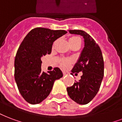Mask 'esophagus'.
I'll return each instance as SVG.
<instances>
[{"label": "esophagus", "instance_id": "obj_1", "mask_svg": "<svg viewBox=\"0 0 122 122\" xmlns=\"http://www.w3.org/2000/svg\"><path fill=\"white\" fill-rule=\"evenodd\" d=\"M63 76H66L67 75V73L66 72H65V71H63Z\"/></svg>", "mask_w": 122, "mask_h": 122}]
</instances>
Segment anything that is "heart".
I'll use <instances>...</instances> for the list:
<instances>
[{"mask_svg":"<svg viewBox=\"0 0 122 122\" xmlns=\"http://www.w3.org/2000/svg\"><path fill=\"white\" fill-rule=\"evenodd\" d=\"M68 42L70 45V46H80L81 44V39L80 37L77 36H71L68 40ZM73 63V61L71 59L69 58H61L59 60V64L60 66L63 68H68L69 67L70 65H71V63Z\"/></svg>","mask_w":122,"mask_h":122,"instance_id":"heart-1","label":"heart"}]
</instances>
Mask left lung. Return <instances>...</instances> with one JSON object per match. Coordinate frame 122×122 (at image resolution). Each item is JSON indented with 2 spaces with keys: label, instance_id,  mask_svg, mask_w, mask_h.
Segmentation results:
<instances>
[{
  "label": "left lung",
  "instance_id": "8db88e82",
  "mask_svg": "<svg viewBox=\"0 0 122 122\" xmlns=\"http://www.w3.org/2000/svg\"><path fill=\"white\" fill-rule=\"evenodd\" d=\"M70 33L83 37L84 46L72 73L82 72L79 81L66 88L71 99L79 104H88L97 94L104 77V65L102 52L92 36L82 30H69Z\"/></svg>",
  "mask_w": 122,
  "mask_h": 122
}]
</instances>
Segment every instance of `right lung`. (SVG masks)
Here are the masks:
<instances>
[{"label":"right lung","mask_w":122,"mask_h":122,"mask_svg":"<svg viewBox=\"0 0 122 122\" xmlns=\"http://www.w3.org/2000/svg\"><path fill=\"white\" fill-rule=\"evenodd\" d=\"M67 32L37 27L24 38L15 59V79L20 94L31 104L41 102L49 96L56 80L63 77L59 68L48 73L41 71V58L50 54L54 41Z\"/></svg>","instance_id":"right-lung-1"}]
</instances>
